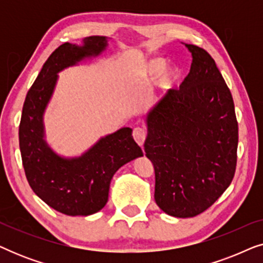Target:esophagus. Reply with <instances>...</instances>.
<instances>
[{
    "mask_svg": "<svg viewBox=\"0 0 263 263\" xmlns=\"http://www.w3.org/2000/svg\"><path fill=\"white\" fill-rule=\"evenodd\" d=\"M133 138L136 142H138L139 146H143V142H145L146 140V130L143 128H134V130H133Z\"/></svg>",
    "mask_w": 263,
    "mask_h": 263,
    "instance_id": "obj_1",
    "label": "esophagus"
}]
</instances>
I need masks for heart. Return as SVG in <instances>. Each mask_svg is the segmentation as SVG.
Returning <instances> with one entry per match:
<instances>
[{"label":"heart","instance_id":"b5f03b06","mask_svg":"<svg viewBox=\"0 0 263 263\" xmlns=\"http://www.w3.org/2000/svg\"><path fill=\"white\" fill-rule=\"evenodd\" d=\"M145 75L148 79L158 77L157 84L161 89H171L177 84L179 79V71L174 66H166L164 59H153L143 67Z\"/></svg>","mask_w":263,"mask_h":263}]
</instances>
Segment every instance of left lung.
I'll return each mask as SVG.
<instances>
[{"mask_svg": "<svg viewBox=\"0 0 263 263\" xmlns=\"http://www.w3.org/2000/svg\"><path fill=\"white\" fill-rule=\"evenodd\" d=\"M192 67L147 114L146 157L156 174L154 200L172 217L210 208L236 171L238 123L231 92L206 50L185 44Z\"/></svg>", "mask_w": 263, "mask_h": 263, "instance_id": "1", "label": "left lung"}]
</instances>
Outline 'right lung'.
<instances>
[{
  "label": "right lung",
  "instance_id": "right-lung-1",
  "mask_svg": "<svg viewBox=\"0 0 263 263\" xmlns=\"http://www.w3.org/2000/svg\"><path fill=\"white\" fill-rule=\"evenodd\" d=\"M106 37L92 35L82 45L64 43L53 51L27 92L19 127V145L25 175L35 195L67 215H91L102 210L109 197L110 182L118 168L142 157L130 128L102 138L78 158H63L44 140L43 115L55 88L57 73L86 57L98 56Z\"/></svg>",
  "mask_w": 263,
  "mask_h": 263
}]
</instances>
